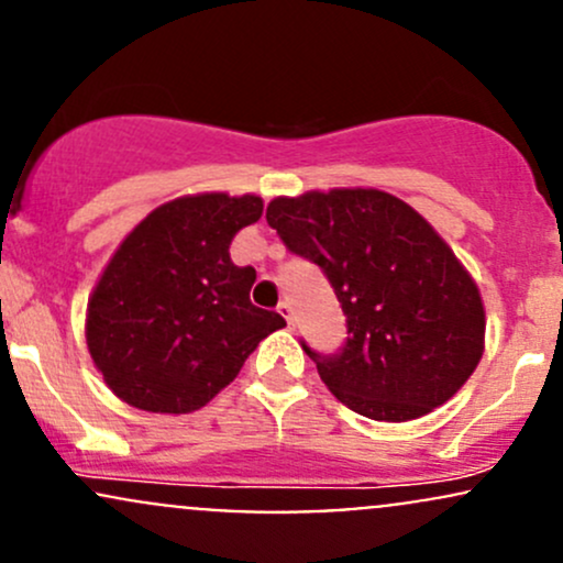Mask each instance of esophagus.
<instances>
[{
	"label": "esophagus",
	"instance_id": "1",
	"mask_svg": "<svg viewBox=\"0 0 563 563\" xmlns=\"http://www.w3.org/2000/svg\"><path fill=\"white\" fill-rule=\"evenodd\" d=\"M277 312H280V316L286 318L288 329H294V310H291V301H280V305H277Z\"/></svg>",
	"mask_w": 563,
	"mask_h": 563
}]
</instances>
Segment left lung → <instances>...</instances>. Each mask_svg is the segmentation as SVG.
Returning <instances> with one entry per match:
<instances>
[{"mask_svg":"<svg viewBox=\"0 0 563 563\" xmlns=\"http://www.w3.org/2000/svg\"><path fill=\"white\" fill-rule=\"evenodd\" d=\"M266 223L321 266L347 336L316 361L331 394L372 421H412L445 405L483 356L485 310L470 272L401 199L375 188L277 197Z\"/></svg>","mask_w":563,"mask_h":563,"instance_id":"1","label":"left lung"}]
</instances>
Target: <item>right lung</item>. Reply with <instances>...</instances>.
<instances>
[{"label": "right lung", "mask_w": 563, "mask_h": 563, "mask_svg": "<svg viewBox=\"0 0 563 563\" xmlns=\"http://www.w3.org/2000/svg\"><path fill=\"white\" fill-rule=\"evenodd\" d=\"M258 197L199 194L151 212L88 299L86 340L112 394L147 412H194L234 380L280 312L251 301L253 266L229 256Z\"/></svg>", "instance_id": "1"}]
</instances>
